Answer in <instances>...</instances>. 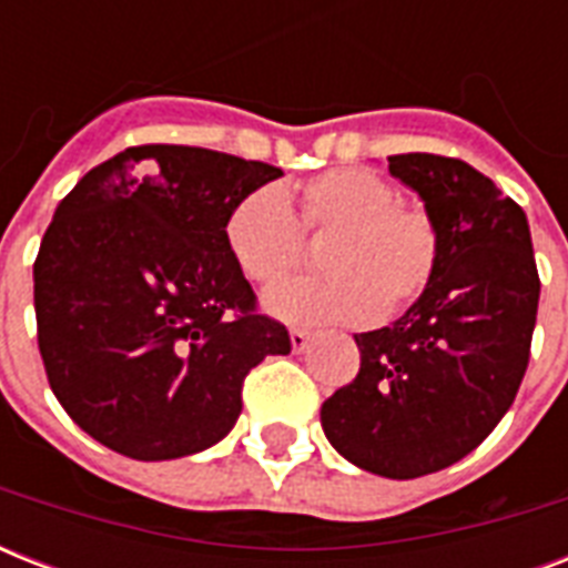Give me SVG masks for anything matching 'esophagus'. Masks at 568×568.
Instances as JSON below:
<instances>
[{"mask_svg":"<svg viewBox=\"0 0 568 568\" xmlns=\"http://www.w3.org/2000/svg\"><path fill=\"white\" fill-rule=\"evenodd\" d=\"M312 342V333L310 329H303V327H292V347L301 354V351H306Z\"/></svg>","mask_w":568,"mask_h":568,"instance_id":"obj_1","label":"esophagus"}]
</instances>
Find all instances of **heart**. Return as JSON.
<instances>
[{"label":"heart","mask_w":568,"mask_h":568,"mask_svg":"<svg viewBox=\"0 0 568 568\" xmlns=\"http://www.w3.org/2000/svg\"><path fill=\"white\" fill-rule=\"evenodd\" d=\"M315 280L267 294L297 324H363L413 306L442 265V226L422 203L365 168H333L283 194L262 185L232 205L223 241L250 283L274 288L301 267L303 235H327Z\"/></svg>","instance_id":"1"}]
</instances>
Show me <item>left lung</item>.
<instances>
[{
  "label": "left lung",
  "instance_id": "obj_1",
  "mask_svg": "<svg viewBox=\"0 0 568 568\" xmlns=\"http://www.w3.org/2000/svg\"><path fill=\"white\" fill-rule=\"evenodd\" d=\"M442 226L430 288L388 327L359 333V374L321 406L354 466L413 480L454 466L495 430L528 372L539 274L528 217L471 164L388 155Z\"/></svg>",
  "mask_w": 568,
  "mask_h": 568
}]
</instances>
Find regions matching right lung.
I'll list each match as a JSON object with an SVG mask.
<instances>
[{
    "label": "right lung",
    "mask_w": 568,
    "mask_h": 568,
    "mask_svg": "<svg viewBox=\"0 0 568 568\" xmlns=\"http://www.w3.org/2000/svg\"><path fill=\"white\" fill-rule=\"evenodd\" d=\"M280 168L203 146H129L58 203L34 258L38 347L58 404L132 459L221 442L265 356L288 354L232 262V205Z\"/></svg>",
    "instance_id": "1"
}]
</instances>
